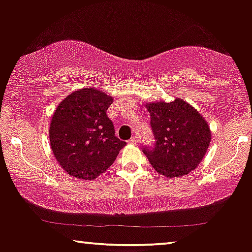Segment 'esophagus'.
Here are the masks:
<instances>
[{
    "label": "esophagus",
    "instance_id": "esophagus-1",
    "mask_svg": "<svg viewBox=\"0 0 252 252\" xmlns=\"http://www.w3.org/2000/svg\"><path fill=\"white\" fill-rule=\"evenodd\" d=\"M128 142L130 144H137L138 143V137H137V136H132V137L130 138Z\"/></svg>",
    "mask_w": 252,
    "mask_h": 252
}]
</instances>
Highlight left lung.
<instances>
[{"mask_svg": "<svg viewBox=\"0 0 252 252\" xmlns=\"http://www.w3.org/2000/svg\"><path fill=\"white\" fill-rule=\"evenodd\" d=\"M156 142L143 153L151 165L166 177H180L195 170L207 153L211 131L207 121L181 98L148 103Z\"/></svg>", "mask_w": 252, "mask_h": 252, "instance_id": "1", "label": "left lung"}]
</instances>
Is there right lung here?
Instances as JSON below:
<instances>
[{
    "mask_svg": "<svg viewBox=\"0 0 252 252\" xmlns=\"http://www.w3.org/2000/svg\"><path fill=\"white\" fill-rule=\"evenodd\" d=\"M113 97L83 88L68 95L53 115L49 128L54 156L69 175L94 180L113 164L126 145L115 136L107 110Z\"/></svg>",
    "mask_w": 252,
    "mask_h": 252,
    "instance_id": "1",
    "label": "right lung"
}]
</instances>
